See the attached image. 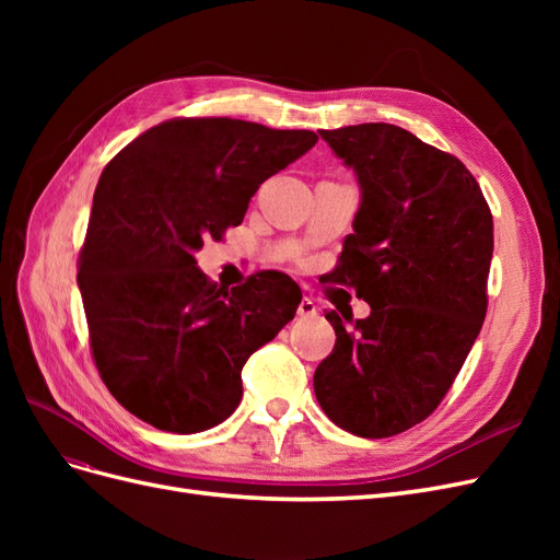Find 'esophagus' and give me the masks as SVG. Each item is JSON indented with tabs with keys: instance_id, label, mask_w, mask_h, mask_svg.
<instances>
[{
	"instance_id": "esophagus-1",
	"label": "esophagus",
	"mask_w": 560,
	"mask_h": 560,
	"mask_svg": "<svg viewBox=\"0 0 560 560\" xmlns=\"http://www.w3.org/2000/svg\"><path fill=\"white\" fill-rule=\"evenodd\" d=\"M299 317H313L315 313H317V308H315V301L313 299H308V296H303L301 299V303H299Z\"/></svg>"
}]
</instances>
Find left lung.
<instances>
[{"label":"left lung","instance_id":"left-lung-1","mask_svg":"<svg viewBox=\"0 0 560 560\" xmlns=\"http://www.w3.org/2000/svg\"><path fill=\"white\" fill-rule=\"evenodd\" d=\"M362 191L334 280L371 313L336 331L315 369L322 411L346 432L393 436L425 420L481 331L493 214L467 167L393 124L319 130Z\"/></svg>","mask_w":560,"mask_h":560}]
</instances>
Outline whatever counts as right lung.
<instances>
[{"instance_id": "obj_1", "label": "right lung", "mask_w": 560, "mask_h": 560, "mask_svg": "<svg viewBox=\"0 0 560 560\" xmlns=\"http://www.w3.org/2000/svg\"><path fill=\"white\" fill-rule=\"evenodd\" d=\"M315 142L241 118H173L107 163L77 280L95 366L132 416L194 434L238 409L245 362L294 319L301 290L278 270L217 287L194 254Z\"/></svg>"}]
</instances>
